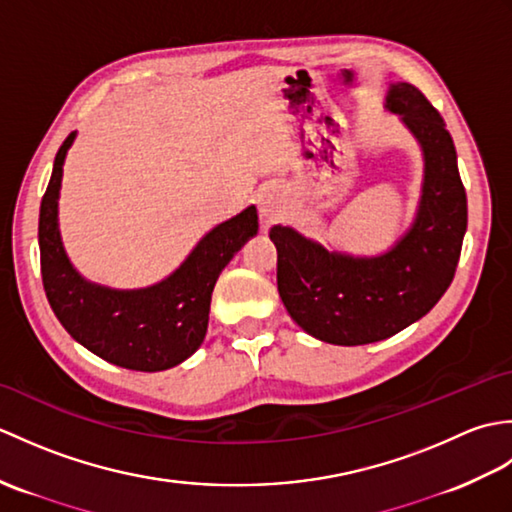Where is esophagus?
I'll list each match as a JSON object with an SVG mask.
<instances>
[{"mask_svg": "<svg viewBox=\"0 0 512 512\" xmlns=\"http://www.w3.org/2000/svg\"><path fill=\"white\" fill-rule=\"evenodd\" d=\"M257 204L264 220H277L286 209V195L279 187H275V184H268V187L259 189Z\"/></svg>", "mask_w": 512, "mask_h": 512, "instance_id": "1", "label": "esophagus"}]
</instances>
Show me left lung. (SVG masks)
Instances as JSON below:
<instances>
[{
  "label": "left lung",
  "instance_id": "obj_1",
  "mask_svg": "<svg viewBox=\"0 0 512 512\" xmlns=\"http://www.w3.org/2000/svg\"><path fill=\"white\" fill-rule=\"evenodd\" d=\"M385 110L422 151L416 215L378 255L332 250L292 226H273L277 288L303 332L332 345L389 339L422 319L451 286L466 233V191L442 116L409 83H389Z\"/></svg>",
  "mask_w": 512,
  "mask_h": 512
}]
</instances>
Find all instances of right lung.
<instances>
[{"label": "right lung", "instance_id": "add662e5", "mask_svg": "<svg viewBox=\"0 0 512 512\" xmlns=\"http://www.w3.org/2000/svg\"><path fill=\"white\" fill-rule=\"evenodd\" d=\"M74 138L76 132L57 151L39 211L41 277L50 306L72 339L107 363L136 372L176 367L204 341L217 277L257 235L255 204L213 226L158 284L132 290L101 286L74 268L61 239L59 195Z\"/></svg>", "mask_w": 512, "mask_h": 512}]
</instances>
